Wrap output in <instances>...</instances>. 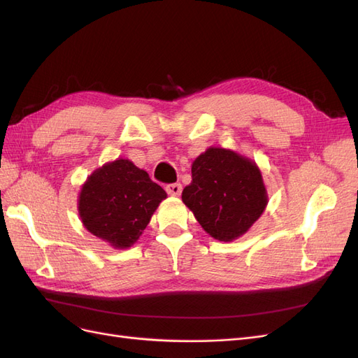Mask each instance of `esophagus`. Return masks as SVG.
<instances>
[{"label": "esophagus", "instance_id": "obj_1", "mask_svg": "<svg viewBox=\"0 0 358 358\" xmlns=\"http://www.w3.org/2000/svg\"><path fill=\"white\" fill-rule=\"evenodd\" d=\"M166 191L170 194V196H179V194L182 192V185L179 182L169 183V185L166 187Z\"/></svg>", "mask_w": 358, "mask_h": 358}]
</instances>
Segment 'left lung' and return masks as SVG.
Masks as SVG:
<instances>
[{"mask_svg":"<svg viewBox=\"0 0 358 358\" xmlns=\"http://www.w3.org/2000/svg\"><path fill=\"white\" fill-rule=\"evenodd\" d=\"M182 201L215 239L230 242L248 231L267 204L258 167L229 149L209 148L192 162Z\"/></svg>","mask_w":358,"mask_h":358,"instance_id":"obj_1","label":"left lung"}]
</instances>
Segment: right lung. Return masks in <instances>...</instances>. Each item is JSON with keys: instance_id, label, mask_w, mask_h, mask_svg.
Returning <instances> with one entry per match:
<instances>
[{"instance_id": "obj_1", "label": "right lung", "mask_w": 358, "mask_h": 358, "mask_svg": "<svg viewBox=\"0 0 358 358\" xmlns=\"http://www.w3.org/2000/svg\"><path fill=\"white\" fill-rule=\"evenodd\" d=\"M166 191L145 170L116 159L94 171L79 197L83 225L115 248H129L143 233Z\"/></svg>"}]
</instances>
